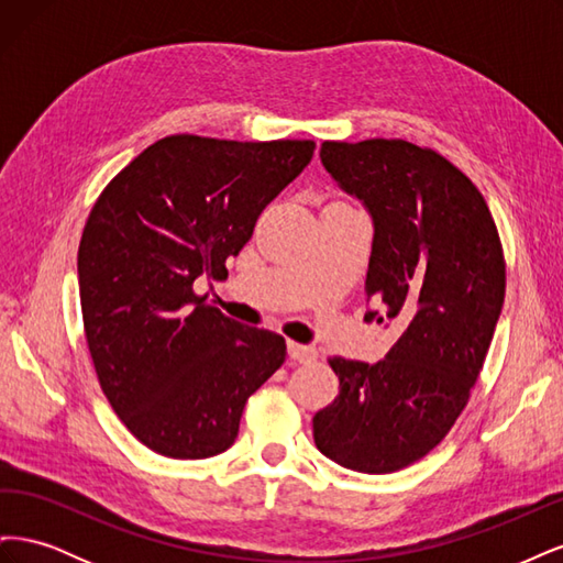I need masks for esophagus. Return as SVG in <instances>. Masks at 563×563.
<instances>
[{
    "label": "esophagus",
    "mask_w": 563,
    "mask_h": 563,
    "mask_svg": "<svg viewBox=\"0 0 563 563\" xmlns=\"http://www.w3.org/2000/svg\"><path fill=\"white\" fill-rule=\"evenodd\" d=\"M288 356H291V360L298 364H312V362H317L319 352L312 345H300L291 340V343H288Z\"/></svg>",
    "instance_id": "obj_1"
}]
</instances>
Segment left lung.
Returning a JSON list of instances; mask_svg holds the SVG:
<instances>
[{
    "label": "left lung",
    "instance_id": "obj_1",
    "mask_svg": "<svg viewBox=\"0 0 563 563\" xmlns=\"http://www.w3.org/2000/svg\"><path fill=\"white\" fill-rule=\"evenodd\" d=\"M331 178L373 220L368 317L399 323L378 364L333 356L340 391L314 416V444L354 472L389 474L428 455L470 399L505 300L500 236L474 183L408 141H327Z\"/></svg>",
    "mask_w": 563,
    "mask_h": 563
}]
</instances>
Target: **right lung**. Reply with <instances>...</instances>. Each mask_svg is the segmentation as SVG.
<instances>
[{"label":"right lung","instance_id":"obj_1","mask_svg":"<svg viewBox=\"0 0 563 563\" xmlns=\"http://www.w3.org/2000/svg\"><path fill=\"white\" fill-rule=\"evenodd\" d=\"M312 155V141L166 135L93 203L77 253L84 333L114 413L155 453L228 451L246 399L284 364L279 333L225 317L195 282L228 275Z\"/></svg>","mask_w":563,"mask_h":563}]
</instances>
